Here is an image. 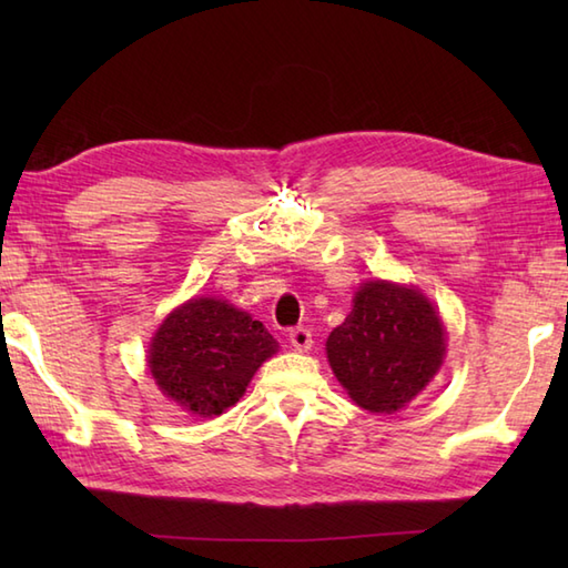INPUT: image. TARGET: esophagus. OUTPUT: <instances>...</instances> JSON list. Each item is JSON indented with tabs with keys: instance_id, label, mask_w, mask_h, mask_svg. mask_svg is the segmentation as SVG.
Returning a JSON list of instances; mask_svg holds the SVG:
<instances>
[{
	"instance_id": "obj_1",
	"label": "esophagus",
	"mask_w": 568,
	"mask_h": 568,
	"mask_svg": "<svg viewBox=\"0 0 568 568\" xmlns=\"http://www.w3.org/2000/svg\"><path fill=\"white\" fill-rule=\"evenodd\" d=\"M291 344L297 352H307V348H312V332L307 327L291 329Z\"/></svg>"
}]
</instances>
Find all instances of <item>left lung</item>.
Here are the masks:
<instances>
[{
	"label": "left lung",
	"mask_w": 568,
	"mask_h": 568,
	"mask_svg": "<svg viewBox=\"0 0 568 568\" xmlns=\"http://www.w3.org/2000/svg\"><path fill=\"white\" fill-rule=\"evenodd\" d=\"M444 324L413 287L373 281L327 339L329 366L371 413H395L434 378L444 358Z\"/></svg>",
	"instance_id": "obj_1"
}]
</instances>
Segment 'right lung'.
I'll return each mask as SVG.
<instances>
[{"instance_id":"right-lung-1","label":"right lung","mask_w":568,"mask_h":568,"mask_svg":"<svg viewBox=\"0 0 568 568\" xmlns=\"http://www.w3.org/2000/svg\"><path fill=\"white\" fill-rule=\"evenodd\" d=\"M277 352L258 320L222 300L195 297L168 315L149 348L151 376L190 415L239 403L253 373Z\"/></svg>"}]
</instances>
